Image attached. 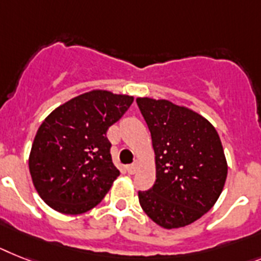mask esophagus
<instances>
[{"label":"esophagus","mask_w":261,"mask_h":261,"mask_svg":"<svg viewBox=\"0 0 261 261\" xmlns=\"http://www.w3.org/2000/svg\"><path fill=\"white\" fill-rule=\"evenodd\" d=\"M136 171H137V164H136V163L135 164H130L126 167V172H128L129 174H135Z\"/></svg>","instance_id":"esophagus-1"}]
</instances>
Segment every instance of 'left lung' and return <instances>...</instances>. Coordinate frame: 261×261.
<instances>
[{"label":"left lung","instance_id":"obj_1","mask_svg":"<svg viewBox=\"0 0 261 261\" xmlns=\"http://www.w3.org/2000/svg\"><path fill=\"white\" fill-rule=\"evenodd\" d=\"M152 136L156 181L139 192L157 225L172 229L199 220L215 205L227 180L220 137L206 118L168 100L136 98Z\"/></svg>","mask_w":261,"mask_h":261}]
</instances>
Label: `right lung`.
<instances>
[{
  "instance_id": "1",
  "label": "right lung",
  "mask_w": 261,
  "mask_h": 261,
  "mask_svg": "<svg viewBox=\"0 0 261 261\" xmlns=\"http://www.w3.org/2000/svg\"><path fill=\"white\" fill-rule=\"evenodd\" d=\"M133 96L94 89L51 112L38 128L29 171L40 197L57 212L81 215L104 199L120 171L113 165L109 126Z\"/></svg>"
}]
</instances>
